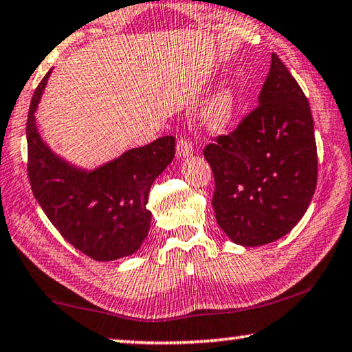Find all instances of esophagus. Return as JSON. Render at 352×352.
<instances>
[{
	"instance_id": "1",
	"label": "esophagus",
	"mask_w": 352,
	"mask_h": 352,
	"mask_svg": "<svg viewBox=\"0 0 352 352\" xmlns=\"http://www.w3.org/2000/svg\"><path fill=\"white\" fill-rule=\"evenodd\" d=\"M176 152H177V157H179V159H187V157H190L192 155V142L186 138L177 140Z\"/></svg>"
}]
</instances>
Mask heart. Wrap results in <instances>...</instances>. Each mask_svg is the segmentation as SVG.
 <instances>
[{"label": "heart", "instance_id": "obj_1", "mask_svg": "<svg viewBox=\"0 0 352 352\" xmlns=\"http://www.w3.org/2000/svg\"><path fill=\"white\" fill-rule=\"evenodd\" d=\"M238 108L236 89L232 82L222 84L210 100L206 101L201 113V120L208 130L223 131L232 124Z\"/></svg>", "mask_w": 352, "mask_h": 352}]
</instances>
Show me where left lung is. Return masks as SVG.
Masks as SVG:
<instances>
[{
  "instance_id": "1",
  "label": "left lung",
  "mask_w": 352,
  "mask_h": 352,
  "mask_svg": "<svg viewBox=\"0 0 352 352\" xmlns=\"http://www.w3.org/2000/svg\"><path fill=\"white\" fill-rule=\"evenodd\" d=\"M216 221L233 243L262 246L297 226L318 181L313 116L286 66L272 55L258 106L205 147Z\"/></svg>"
}]
</instances>
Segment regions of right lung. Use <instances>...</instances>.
<instances>
[{
  "label": "right lung",
  "mask_w": 352,
  "mask_h": 352,
  "mask_svg": "<svg viewBox=\"0 0 352 352\" xmlns=\"http://www.w3.org/2000/svg\"><path fill=\"white\" fill-rule=\"evenodd\" d=\"M52 69L34 91L27 120L28 177L45 216L76 249L98 262L133 256L151 227L149 188L175 159L176 141L164 136L87 170L47 146L36 111Z\"/></svg>",
  "instance_id": "add662e5"
}]
</instances>
